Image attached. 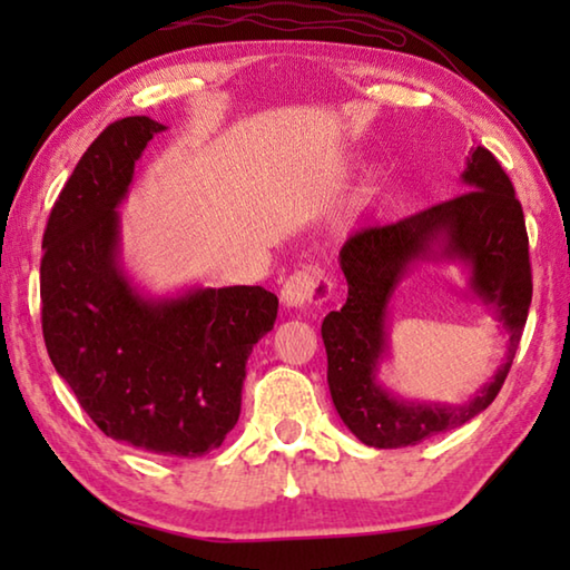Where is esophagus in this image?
Wrapping results in <instances>:
<instances>
[{
  "label": "esophagus",
  "mask_w": 570,
  "mask_h": 570,
  "mask_svg": "<svg viewBox=\"0 0 570 570\" xmlns=\"http://www.w3.org/2000/svg\"><path fill=\"white\" fill-rule=\"evenodd\" d=\"M332 294V282L322 268H304L288 276L282 286V302L288 308H304L308 304H324Z\"/></svg>",
  "instance_id": "34e87169"
}]
</instances>
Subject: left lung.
<instances>
[{"label": "left lung", "mask_w": 570, "mask_h": 570, "mask_svg": "<svg viewBox=\"0 0 570 570\" xmlns=\"http://www.w3.org/2000/svg\"><path fill=\"white\" fill-rule=\"evenodd\" d=\"M460 180L465 193L400 224L364 228L340 254L350 294L322 324L326 382L342 422L370 448L417 445L478 417L498 397L518 352L533 296L523 208L513 183L485 148L470 150ZM430 261L465 267L466 293L509 334L504 362L465 403L407 401L379 380L391 348V298L404 275Z\"/></svg>", "instance_id": "left-lung-1"}]
</instances>
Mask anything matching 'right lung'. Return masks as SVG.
Wrapping results in <instances>:
<instances>
[{"label":"right lung","instance_id":"right-lung-1","mask_svg":"<svg viewBox=\"0 0 570 570\" xmlns=\"http://www.w3.org/2000/svg\"><path fill=\"white\" fill-rule=\"evenodd\" d=\"M163 130L146 115L108 125L65 183L42 238V334L105 435L198 458L236 428L248 354L274 330L278 298L264 286L153 296L125 272L118 208Z\"/></svg>","mask_w":570,"mask_h":570}]
</instances>
